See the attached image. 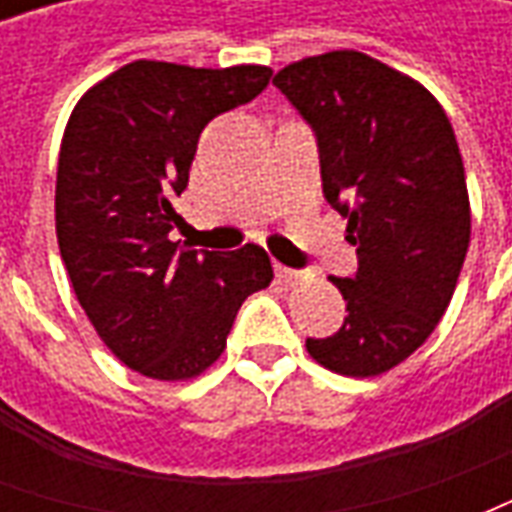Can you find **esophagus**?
I'll return each instance as SVG.
<instances>
[{"instance_id":"34e87169","label":"esophagus","mask_w":512,"mask_h":512,"mask_svg":"<svg viewBox=\"0 0 512 512\" xmlns=\"http://www.w3.org/2000/svg\"><path fill=\"white\" fill-rule=\"evenodd\" d=\"M277 277L285 282V285H296L301 279V271H293V268L288 266H277Z\"/></svg>"}]
</instances>
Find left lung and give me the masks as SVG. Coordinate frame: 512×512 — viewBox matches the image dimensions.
Instances as JSON below:
<instances>
[{
  "label": "left lung",
  "mask_w": 512,
  "mask_h": 512,
  "mask_svg": "<svg viewBox=\"0 0 512 512\" xmlns=\"http://www.w3.org/2000/svg\"><path fill=\"white\" fill-rule=\"evenodd\" d=\"M310 120L323 194L348 219L356 277L345 323L307 354L332 373L373 378L406 362L450 307L472 235L463 158L428 87L354 49L290 62L274 76Z\"/></svg>",
  "instance_id": "1"
}]
</instances>
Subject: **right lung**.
Segmentation results:
<instances>
[{"label":"right lung","instance_id":"add662e5","mask_svg":"<svg viewBox=\"0 0 512 512\" xmlns=\"http://www.w3.org/2000/svg\"><path fill=\"white\" fill-rule=\"evenodd\" d=\"M268 65L191 68L134 60L73 106L54 222L73 293L126 367L156 381L202 376L235 312L274 279L263 246L178 249L172 197L189 186L202 128L266 90Z\"/></svg>","mask_w":512,"mask_h":512}]
</instances>
